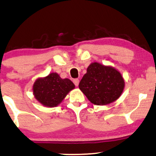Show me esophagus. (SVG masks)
<instances>
[{
	"instance_id": "esophagus-1",
	"label": "esophagus",
	"mask_w": 156,
	"mask_h": 156,
	"mask_svg": "<svg viewBox=\"0 0 156 156\" xmlns=\"http://www.w3.org/2000/svg\"><path fill=\"white\" fill-rule=\"evenodd\" d=\"M73 82L74 84H75V85H76V86H78V84H79V79H78V78L73 79Z\"/></svg>"
}]
</instances>
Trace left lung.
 I'll use <instances>...</instances> for the list:
<instances>
[{
  "label": "left lung",
  "instance_id": "1",
  "mask_svg": "<svg viewBox=\"0 0 156 156\" xmlns=\"http://www.w3.org/2000/svg\"><path fill=\"white\" fill-rule=\"evenodd\" d=\"M124 86V80L119 71L94 62L88 66L78 87L92 104L106 105L119 98Z\"/></svg>",
  "mask_w": 156,
  "mask_h": 156
}]
</instances>
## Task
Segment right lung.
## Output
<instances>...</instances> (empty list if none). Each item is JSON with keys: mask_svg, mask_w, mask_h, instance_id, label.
<instances>
[{"mask_svg": "<svg viewBox=\"0 0 156 156\" xmlns=\"http://www.w3.org/2000/svg\"><path fill=\"white\" fill-rule=\"evenodd\" d=\"M75 88L72 81L62 79L56 73L38 78L33 86L34 94L41 104L48 107H55L61 103L66 94Z\"/></svg>", "mask_w": 156, "mask_h": 156, "instance_id": "1", "label": "right lung"}]
</instances>
